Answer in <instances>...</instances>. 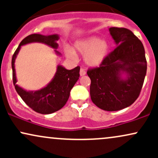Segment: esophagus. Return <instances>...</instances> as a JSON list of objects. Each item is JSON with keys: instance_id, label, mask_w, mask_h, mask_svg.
<instances>
[{"instance_id": "obj_1", "label": "esophagus", "mask_w": 158, "mask_h": 158, "mask_svg": "<svg viewBox=\"0 0 158 158\" xmlns=\"http://www.w3.org/2000/svg\"><path fill=\"white\" fill-rule=\"evenodd\" d=\"M79 74H80V76H84L86 74V71H85V69L83 68H81L80 69V71H79Z\"/></svg>"}]
</instances>
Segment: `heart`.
Listing matches in <instances>:
<instances>
[{
  "label": "heart",
  "mask_w": 158,
  "mask_h": 158,
  "mask_svg": "<svg viewBox=\"0 0 158 158\" xmlns=\"http://www.w3.org/2000/svg\"><path fill=\"white\" fill-rule=\"evenodd\" d=\"M75 48L84 55L85 63L89 67H97L102 64L109 52L108 42L97 36L79 40L75 44ZM65 53L69 58L77 59V53L73 49L67 48Z\"/></svg>",
  "instance_id": "obj_1"
}]
</instances>
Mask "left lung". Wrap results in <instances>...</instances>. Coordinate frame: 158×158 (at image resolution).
Instances as JSON below:
<instances>
[{
	"label": "left lung",
	"instance_id": "1",
	"mask_svg": "<svg viewBox=\"0 0 158 158\" xmlns=\"http://www.w3.org/2000/svg\"><path fill=\"white\" fill-rule=\"evenodd\" d=\"M109 31L117 47L99 67L89 68L90 94L98 108L115 111L133 104L139 97L147 70L144 47L126 28L110 27ZM121 72L128 77L123 80Z\"/></svg>",
	"mask_w": 158,
	"mask_h": 158
}]
</instances>
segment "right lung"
<instances>
[{
    "instance_id": "right-lung-1",
    "label": "right lung",
    "mask_w": 158,
    "mask_h": 158,
    "mask_svg": "<svg viewBox=\"0 0 158 158\" xmlns=\"http://www.w3.org/2000/svg\"><path fill=\"white\" fill-rule=\"evenodd\" d=\"M59 39L58 35H43L41 34H31L21 41L12 56V80L16 91L27 106L39 114H52L64 107L70 97V90L79 79L80 67L77 66L72 70H67L59 65L54 78L45 88L36 91H27L16 85L15 58L21 47L23 44L31 42H41L56 49L58 48L56 41ZM56 52L59 54L57 50Z\"/></svg>"
}]
</instances>
